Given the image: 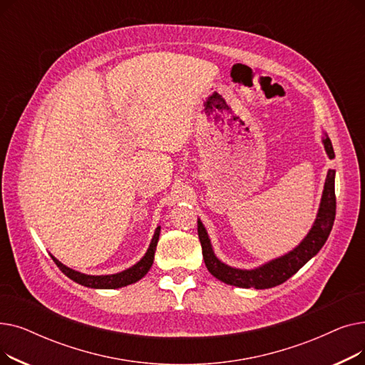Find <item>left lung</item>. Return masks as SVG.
Here are the masks:
<instances>
[{"label":"left lung","instance_id":"obj_1","mask_svg":"<svg viewBox=\"0 0 365 365\" xmlns=\"http://www.w3.org/2000/svg\"><path fill=\"white\" fill-rule=\"evenodd\" d=\"M324 146L327 150L329 157L334 158V150L331 140L329 138L324 139ZM336 217V194H334V170H329L327 179H325L322 200L319 205L318 217L308 234L299 247L289 255H285L279 259H275L264 266L255 271H241L234 269V267L222 263L213 253L212 244H210L205 227L201 220H198V237L201 241L202 257L208 272L217 279L231 284L235 287H242V289H271V287L279 285L285 282L290 277H293L300 267L312 259L321 247L327 241L331 227Z\"/></svg>","mask_w":365,"mask_h":365}]
</instances>
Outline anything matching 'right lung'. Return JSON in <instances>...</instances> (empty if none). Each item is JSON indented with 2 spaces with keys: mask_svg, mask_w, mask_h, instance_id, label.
<instances>
[{
  "mask_svg": "<svg viewBox=\"0 0 365 365\" xmlns=\"http://www.w3.org/2000/svg\"><path fill=\"white\" fill-rule=\"evenodd\" d=\"M160 226L157 227L155 231V235H153L152 238V242L148 248L146 255L143 256V259L136 263L134 266H131L130 269L127 271H123L120 274H113V275H101V277H94V275H86V274H80L76 271H72L69 269V267H66L65 264H62L59 260L53 259V262L57 264V267L68 277L71 278L72 281L78 282L84 287H90V289H120V287H125L128 284H133L139 281L140 278H143L148 271L150 269V266L153 263V255H155V248H157V242H158V238H160Z\"/></svg>",
  "mask_w": 365,
  "mask_h": 365,
  "instance_id": "add662e5",
  "label": "right lung"
}]
</instances>
